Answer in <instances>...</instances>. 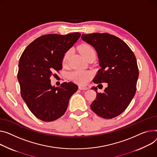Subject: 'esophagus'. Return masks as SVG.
I'll return each instance as SVG.
<instances>
[{
  "label": "esophagus",
  "instance_id": "34e87169",
  "mask_svg": "<svg viewBox=\"0 0 157 157\" xmlns=\"http://www.w3.org/2000/svg\"><path fill=\"white\" fill-rule=\"evenodd\" d=\"M79 89L81 90H86L88 89L87 87L86 86H79Z\"/></svg>",
  "mask_w": 157,
  "mask_h": 157
}]
</instances>
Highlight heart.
Listing matches in <instances>:
<instances>
[{
    "label": "heart",
    "mask_w": 157,
    "mask_h": 157,
    "mask_svg": "<svg viewBox=\"0 0 157 157\" xmlns=\"http://www.w3.org/2000/svg\"><path fill=\"white\" fill-rule=\"evenodd\" d=\"M82 56L85 59L89 57L92 54L95 55V51L94 48L88 44H82L79 47ZM70 56V51L66 52L62 59V63L63 64H66L68 61V59ZM92 75L89 71H82V70H76L72 72L69 77L71 80L74 82L78 83L80 85H85L88 82V81L91 78Z\"/></svg>",
    "instance_id": "obj_1"
}]
</instances>
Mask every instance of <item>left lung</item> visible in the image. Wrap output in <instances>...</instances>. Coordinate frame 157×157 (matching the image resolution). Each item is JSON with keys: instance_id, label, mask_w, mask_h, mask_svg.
I'll return each mask as SVG.
<instances>
[{"instance_id": "left-lung-1", "label": "left lung", "mask_w": 157, "mask_h": 157, "mask_svg": "<svg viewBox=\"0 0 157 157\" xmlns=\"http://www.w3.org/2000/svg\"><path fill=\"white\" fill-rule=\"evenodd\" d=\"M81 38L98 54L100 69L93 82L98 85L107 82L108 85L102 93L97 92V86L91 88L97 97L91 109L104 119L116 117L126 109L136 91L139 76L136 59L129 46L114 35L94 33L82 34Z\"/></svg>"}]
</instances>
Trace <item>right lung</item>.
Masks as SVG:
<instances>
[{
    "instance_id": "obj_1",
    "label": "right lung",
    "mask_w": 157,
    "mask_h": 157,
    "mask_svg": "<svg viewBox=\"0 0 157 157\" xmlns=\"http://www.w3.org/2000/svg\"><path fill=\"white\" fill-rule=\"evenodd\" d=\"M81 33L66 35L48 34L41 36L24 50L19 62L17 79L21 95L35 117L54 121L66 112L71 97L78 86L64 82L60 86H52L50 77L62 69L66 52L79 38Z\"/></svg>"
}]
</instances>
